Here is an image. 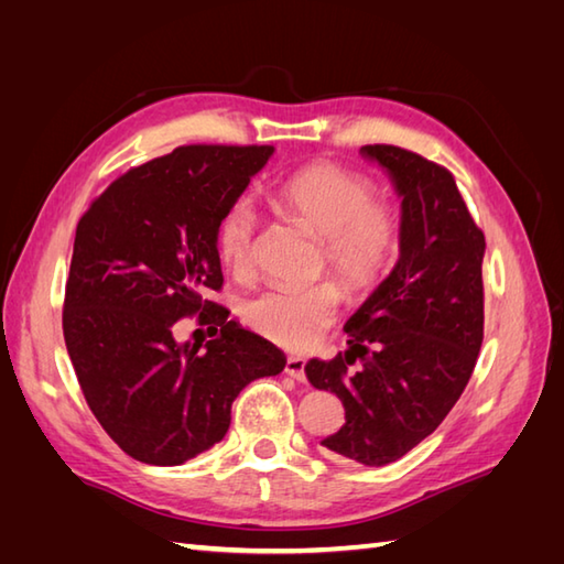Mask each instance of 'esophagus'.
<instances>
[{
	"label": "esophagus",
	"instance_id": "esophagus-1",
	"mask_svg": "<svg viewBox=\"0 0 564 564\" xmlns=\"http://www.w3.org/2000/svg\"><path fill=\"white\" fill-rule=\"evenodd\" d=\"M285 376H291L297 382H305V358L289 356V361H285Z\"/></svg>",
	"mask_w": 564,
	"mask_h": 564
}]
</instances>
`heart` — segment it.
Returning <instances> with one entry per match:
<instances>
[{
	"label": "heart",
	"mask_w": 564,
	"mask_h": 564,
	"mask_svg": "<svg viewBox=\"0 0 564 564\" xmlns=\"http://www.w3.org/2000/svg\"><path fill=\"white\" fill-rule=\"evenodd\" d=\"M376 198L366 176L319 162L297 170L275 188V200L322 242L325 269L344 291L368 293L386 279L400 249V220ZM259 215L237 198L215 227V249L227 269L245 273L254 254ZM339 293L322 283L305 291L269 289L242 305L245 325L259 337L291 351H307L337 322Z\"/></svg>",
	"instance_id": "obj_1"
}]
</instances>
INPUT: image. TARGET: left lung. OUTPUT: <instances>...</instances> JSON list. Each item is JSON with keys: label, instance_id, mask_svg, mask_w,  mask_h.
Returning a JSON list of instances; mask_svg holds the SVG:
<instances>
[{"label": "left lung", "instance_id": "obj_1", "mask_svg": "<svg viewBox=\"0 0 564 564\" xmlns=\"http://www.w3.org/2000/svg\"><path fill=\"white\" fill-rule=\"evenodd\" d=\"M361 154L388 170L402 196L400 259L346 322L349 349L313 358L305 373L346 412L322 446L380 467L434 434L473 376L485 337V235L446 166L394 145Z\"/></svg>", "mask_w": 564, "mask_h": 564}]
</instances>
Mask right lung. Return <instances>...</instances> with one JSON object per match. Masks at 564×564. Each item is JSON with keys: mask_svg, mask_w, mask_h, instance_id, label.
<instances>
[{"mask_svg": "<svg viewBox=\"0 0 564 564\" xmlns=\"http://www.w3.org/2000/svg\"><path fill=\"white\" fill-rule=\"evenodd\" d=\"M271 145H184L128 170L82 215L65 285L63 332L79 388L130 458L182 465L230 429L251 380L285 356L208 301L223 289L215 227ZM199 315L216 339L178 345V318Z\"/></svg>", "mask_w": 564, "mask_h": 564, "instance_id": "1", "label": "right lung"}]
</instances>
